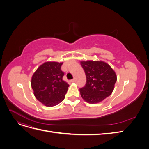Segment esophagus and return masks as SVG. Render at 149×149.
Instances as JSON below:
<instances>
[{"label":"esophagus","mask_w":149,"mask_h":149,"mask_svg":"<svg viewBox=\"0 0 149 149\" xmlns=\"http://www.w3.org/2000/svg\"><path fill=\"white\" fill-rule=\"evenodd\" d=\"M70 82H71V83H74V82H75V79H73L70 80Z\"/></svg>","instance_id":"1"}]
</instances>
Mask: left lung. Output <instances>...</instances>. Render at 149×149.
Here are the masks:
<instances>
[{
	"mask_svg": "<svg viewBox=\"0 0 149 149\" xmlns=\"http://www.w3.org/2000/svg\"><path fill=\"white\" fill-rule=\"evenodd\" d=\"M86 83L80 88L81 96L89 103L100 102L109 96L117 81L116 74L111 67L103 61H81Z\"/></svg>",
	"mask_w": 149,
	"mask_h": 149,
	"instance_id": "1",
	"label": "left lung"
}]
</instances>
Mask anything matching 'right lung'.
Listing matches in <instances>:
<instances>
[{"label":"right lung","instance_id":"right-lung-1","mask_svg":"<svg viewBox=\"0 0 149 149\" xmlns=\"http://www.w3.org/2000/svg\"><path fill=\"white\" fill-rule=\"evenodd\" d=\"M63 63L46 62L40 66L31 78L34 95L46 106H54L65 99L69 84L63 80Z\"/></svg>","mask_w":149,"mask_h":149}]
</instances>
